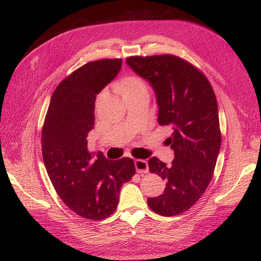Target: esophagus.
<instances>
[{
  "label": "esophagus",
  "instance_id": "esophagus-1",
  "mask_svg": "<svg viewBox=\"0 0 261 261\" xmlns=\"http://www.w3.org/2000/svg\"><path fill=\"white\" fill-rule=\"evenodd\" d=\"M135 166H136V170L138 174H146L148 173L149 167H148V163L146 160L142 159H136L135 160Z\"/></svg>",
  "mask_w": 261,
  "mask_h": 261
}]
</instances>
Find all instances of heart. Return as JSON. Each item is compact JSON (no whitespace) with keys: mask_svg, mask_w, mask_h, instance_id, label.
<instances>
[{"mask_svg":"<svg viewBox=\"0 0 261 261\" xmlns=\"http://www.w3.org/2000/svg\"><path fill=\"white\" fill-rule=\"evenodd\" d=\"M118 90L122 97H129L138 95V94L148 93V86L142 79L138 76H125L122 79L118 85ZM104 92L99 94L98 97L103 96Z\"/></svg>","mask_w":261,"mask_h":261,"instance_id":"b5f03b06","label":"heart"}]
</instances>
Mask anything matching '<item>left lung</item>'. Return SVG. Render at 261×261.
Segmentation results:
<instances>
[{
  "label": "left lung",
  "mask_w": 261,
  "mask_h": 261,
  "mask_svg": "<svg viewBox=\"0 0 261 261\" xmlns=\"http://www.w3.org/2000/svg\"><path fill=\"white\" fill-rule=\"evenodd\" d=\"M126 64L156 93L158 123L171 129L166 145L175 158L167 166L157 157L149 170L167 180L165 192L148 198L154 213L174 216L190 210L212 179L221 147L218 103L201 70L174 55L131 56Z\"/></svg>",
  "instance_id": "8db88e82"
}]
</instances>
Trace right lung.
<instances>
[{
  "instance_id": "add662e5",
  "label": "right lung",
  "mask_w": 261,
  "mask_h": 261,
  "mask_svg": "<svg viewBox=\"0 0 261 261\" xmlns=\"http://www.w3.org/2000/svg\"><path fill=\"white\" fill-rule=\"evenodd\" d=\"M122 59H99L82 66L55 90L41 131V150L59 197L76 214L99 221L114 213L122 185L136 174L134 159L109 160L87 149L94 126L96 94L121 69Z\"/></svg>"
}]
</instances>
